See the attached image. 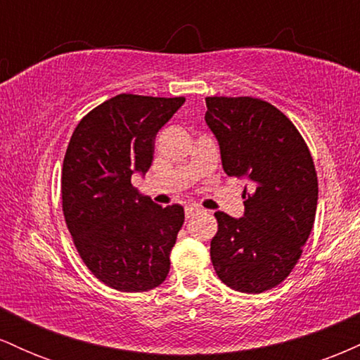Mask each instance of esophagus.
Segmentation results:
<instances>
[{
	"label": "esophagus",
	"instance_id": "34e87169",
	"mask_svg": "<svg viewBox=\"0 0 360 360\" xmlns=\"http://www.w3.org/2000/svg\"><path fill=\"white\" fill-rule=\"evenodd\" d=\"M200 212H201V210L198 208V206H194V205H188V206H186V208H184V214H186V218H193L194 214L200 213Z\"/></svg>",
	"mask_w": 360,
	"mask_h": 360
}]
</instances>
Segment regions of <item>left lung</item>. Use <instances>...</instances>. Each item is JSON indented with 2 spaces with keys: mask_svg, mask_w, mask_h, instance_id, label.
<instances>
[{
  "mask_svg": "<svg viewBox=\"0 0 360 360\" xmlns=\"http://www.w3.org/2000/svg\"><path fill=\"white\" fill-rule=\"evenodd\" d=\"M205 120L218 140L223 171L247 177L242 218L217 212L210 255L218 278L257 295L288 278L315 223L313 157L283 111L250 96L206 98Z\"/></svg>",
  "mask_w": 360,
  "mask_h": 360,
  "instance_id": "8db88e82",
  "label": "left lung"
}]
</instances>
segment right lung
Returning <instances> with one entry per match:
<instances>
[{
  "mask_svg": "<svg viewBox=\"0 0 360 360\" xmlns=\"http://www.w3.org/2000/svg\"><path fill=\"white\" fill-rule=\"evenodd\" d=\"M186 98L118 94L77 123L62 166V212L82 262L106 286L142 292L164 283L184 223L179 205L139 194L131 174H146L154 140Z\"/></svg>",
  "mask_w": 360,
  "mask_h": 360,
  "instance_id": "add662e5",
  "label": "right lung"
}]
</instances>
